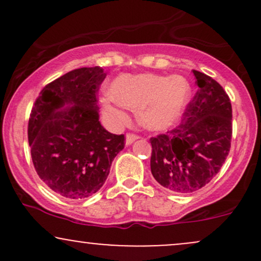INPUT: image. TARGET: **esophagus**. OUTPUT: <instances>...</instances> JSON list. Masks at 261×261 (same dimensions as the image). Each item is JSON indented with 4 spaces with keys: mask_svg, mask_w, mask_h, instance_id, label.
I'll list each match as a JSON object with an SVG mask.
<instances>
[{
    "mask_svg": "<svg viewBox=\"0 0 261 261\" xmlns=\"http://www.w3.org/2000/svg\"><path fill=\"white\" fill-rule=\"evenodd\" d=\"M139 139V136L135 134H127L126 135V140H125V142H126V145H131V143L134 142V141H136Z\"/></svg>",
    "mask_w": 261,
    "mask_h": 261,
    "instance_id": "34e87169",
    "label": "esophagus"
}]
</instances>
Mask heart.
I'll return each mask as SVG.
<instances>
[{
    "label": "heart",
    "instance_id": "obj_1",
    "mask_svg": "<svg viewBox=\"0 0 261 261\" xmlns=\"http://www.w3.org/2000/svg\"><path fill=\"white\" fill-rule=\"evenodd\" d=\"M190 92V85L182 76L121 74L110 85L112 99L104 100L103 108L115 122L126 119L122 106L139 110L140 122L148 130H167L181 118Z\"/></svg>",
    "mask_w": 261,
    "mask_h": 261
}]
</instances>
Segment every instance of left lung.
<instances>
[{
    "label": "left lung",
    "mask_w": 261,
    "mask_h": 261,
    "mask_svg": "<svg viewBox=\"0 0 261 261\" xmlns=\"http://www.w3.org/2000/svg\"><path fill=\"white\" fill-rule=\"evenodd\" d=\"M199 87L180 124L151 137V172L162 187L178 194L199 190L220 172L229 153L232 106L222 86L193 70Z\"/></svg>",
    "instance_id": "obj_1"
}]
</instances>
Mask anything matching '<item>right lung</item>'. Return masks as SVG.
<instances>
[{"mask_svg": "<svg viewBox=\"0 0 261 261\" xmlns=\"http://www.w3.org/2000/svg\"><path fill=\"white\" fill-rule=\"evenodd\" d=\"M106 76L98 66L70 71L45 86L32 109L28 141L34 168L68 199L97 193L125 146L124 135L110 134L99 121L97 94Z\"/></svg>", "mask_w": 261, "mask_h": 261, "instance_id": "1", "label": "right lung"}]
</instances>
